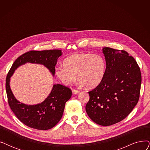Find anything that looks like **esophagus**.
<instances>
[{
	"instance_id": "34e87169",
	"label": "esophagus",
	"mask_w": 150,
	"mask_h": 150,
	"mask_svg": "<svg viewBox=\"0 0 150 150\" xmlns=\"http://www.w3.org/2000/svg\"><path fill=\"white\" fill-rule=\"evenodd\" d=\"M79 92H80V91H78V90H76V89H73L72 90V93L74 94H78Z\"/></svg>"
}]
</instances>
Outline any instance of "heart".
I'll list each match as a JSON object with an SVG mask.
<instances>
[{
    "instance_id": "b5f03b06",
    "label": "heart",
    "mask_w": 150,
    "mask_h": 150,
    "mask_svg": "<svg viewBox=\"0 0 150 150\" xmlns=\"http://www.w3.org/2000/svg\"><path fill=\"white\" fill-rule=\"evenodd\" d=\"M106 69L104 58L98 54L76 53L67 57L63 65L55 68V75L66 86L76 79L89 89L96 88L103 79Z\"/></svg>"
}]
</instances>
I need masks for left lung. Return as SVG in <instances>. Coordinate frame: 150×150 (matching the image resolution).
Masks as SVG:
<instances>
[{"label":"left lung","mask_w":150,"mask_h":150,"mask_svg":"<svg viewBox=\"0 0 150 150\" xmlns=\"http://www.w3.org/2000/svg\"><path fill=\"white\" fill-rule=\"evenodd\" d=\"M106 68L100 84L89 92L86 111L90 119L101 126L123 120L139 99L141 72L137 62L124 50L103 47Z\"/></svg>","instance_id":"1"}]
</instances>
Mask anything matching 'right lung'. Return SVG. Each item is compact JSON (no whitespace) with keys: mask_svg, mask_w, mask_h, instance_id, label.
Masks as SVG:
<instances>
[{"mask_svg":"<svg viewBox=\"0 0 150 150\" xmlns=\"http://www.w3.org/2000/svg\"><path fill=\"white\" fill-rule=\"evenodd\" d=\"M62 54L60 50L27 52L14 62L7 75L6 91L9 106L18 119L28 127L39 130L54 127L61 119L66 101L72 96V91L60 84H53L49 96L41 103L26 105L21 103L14 97L10 88V78L19 67L28 62L43 65L54 76V67Z\"/></svg>","mask_w":150,"mask_h":150,"instance_id":"right-lung-1","label":"right lung"}]
</instances>
